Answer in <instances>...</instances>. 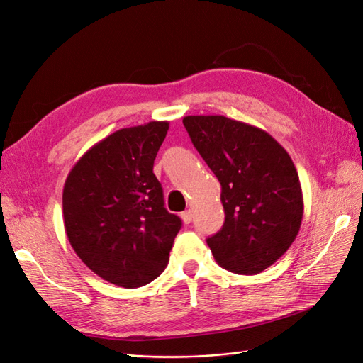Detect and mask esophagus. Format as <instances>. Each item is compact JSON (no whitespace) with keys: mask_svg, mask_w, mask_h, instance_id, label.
I'll use <instances>...</instances> for the list:
<instances>
[{"mask_svg":"<svg viewBox=\"0 0 363 363\" xmlns=\"http://www.w3.org/2000/svg\"><path fill=\"white\" fill-rule=\"evenodd\" d=\"M181 218H182V221L185 224H190L191 223V218H193V212H191V210H185V212L181 213Z\"/></svg>","mask_w":363,"mask_h":363,"instance_id":"esophagus-1","label":"esophagus"}]
</instances>
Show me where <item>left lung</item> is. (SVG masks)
Here are the masks:
<instances>
[{
  "mask_svg": "<svg viewBox=\"0 0 363 363\" xmlns=\"http://www.w3.org/2000/svg\"><path fill=\"white\" fill-rule=\"evenodd\" d=\"M182 123L221 184L224 225L207 238L216 263L235 274H259L300 230L303 195L296 165L257 126L224 116H187Z\"/></svg>",
  "mask_w": 363,
  "mask_h": 363,
  "instance_id": "left-lung-1",
  "label": "left lung"
}]
</instances>
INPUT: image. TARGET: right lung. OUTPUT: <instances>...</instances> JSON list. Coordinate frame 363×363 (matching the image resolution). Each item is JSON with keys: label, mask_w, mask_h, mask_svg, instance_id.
Listing matches in <instances>:
<instances>
[{"label": "right lung", "mask_w": 363, "mask_h": 363, "mask_svg": "<svg viewBox=\"0 0 363 363\" xmlns=\"http://www.w3.org/2000/svg\"><path fill=\"white\" fill-rule=\"evenodd\" d=\"M168 122L122 128L72 167L63 189V221L72 249L92 272L140 288L164 272L179 216L164 207L153 173Z\"/></svg>", "instance_id": "1"}]
</instances>
